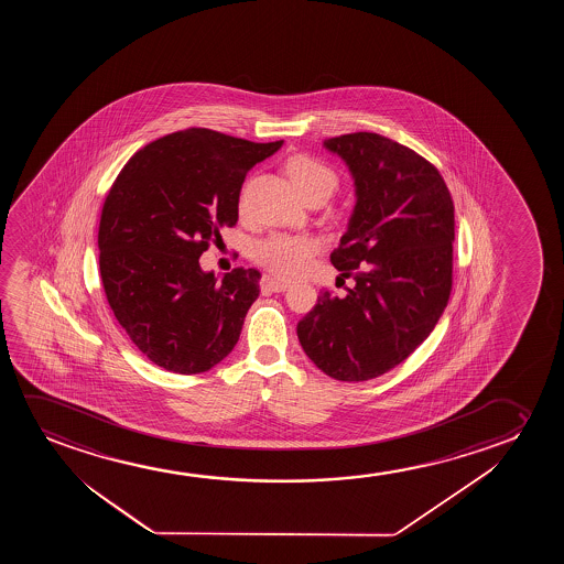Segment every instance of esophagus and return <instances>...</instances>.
I'll list each match as a JSON object with an SVG mask.
<instances>
[{
	"label": "esophagus",
	"mask_w": 564,
	"mask_h": 564,
	"mask_svg": "<svg viewBox=\"0 0 564 564\" xmlns=\"http://www.w3.org/2000/svg\"><path fill=\"white\" fill-rule=\"evenodd\" d=\"M289 283L286 281H279V279L275 278H263L262 281V289H265V291H270V293H283V291H286L289 289Z\"/></svg>",
	"instance_id": "obj_1"
}]
</instances>
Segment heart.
Wrapping results in <instances>:
<instances>
[{
  "mask_svg": "<svg viewBox=\"0 0 564 564\" xmlns=\"http://www.w3.org/2000/svg\"><path fill=\"white\" fill-rule=\"evenodd\" d=\"M286 173L296 191L306 198H329L339 188V175L316 155L296 154L286 162ZM322 242L304 235H271L256 250L258 262L279 278L293 279L310 270Z\"/></svg>",
  "mask_w": 564,
  "mask_h": 564,
  "instance_id": "obj_1",
  "label": "heart"
}]
</instances>
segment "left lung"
Segmentation results:
<instances>
[{
  "instance_id": "1",
  "label": "left lung",
  "mask_w": 564,
  "mask_h": 564,
  "mask_svg": "<svg viewBox=\"0 0 564 564\" xmlns=\"http://www.w3.org/2000/svg\"><path fill=\"white\" fill-rule=\"evenodd\" d=\"M352 171L355 214L332 263L356 285L329 289L296 325L310 360L329 378L368 381L404 362L447 308L455 204L440 171L378 132L325 142Z\"/></svg>"
}]
</instances>
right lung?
<instances>
[{
	"instance_id": "right-lung-1",
	"label": "right lung",
	"mask_w": 564,
	"mask_h": 564,
	"mask_svg": "<svg viewBox=\"0 0 564 564\" xmlns=\"http://www.w3.org/2000/svg\"><path fill=\"white\" fill-rule=\"evenodd\" d=\"M281 144L171 132L140 148L109 188L98 229L104 293L134 347L163 370H212L237 345L262 273L235 268L217 281L198 258L237 225L248 170Z\"/></svg>"
}]
</instances>
